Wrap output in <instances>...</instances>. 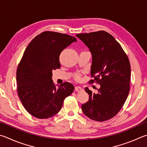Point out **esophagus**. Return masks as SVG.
Segmentation results:
<instances>
[{"mask_svg": "<svg viewBox=\"0 0 147 147\" xmlns=\"http://www.w3.org/2000/svg\"><path fill=\"white\" fill-rule=\"evenodd\" d=\"M75 90H76V91H77V92H81V91L83 90V89L81 87L78 86L75 87Z\"/></svg>", "mask_w": 147, "mask_h": 147, "instance_id": "obj_1", "label": "esophagus"}]
</instances>
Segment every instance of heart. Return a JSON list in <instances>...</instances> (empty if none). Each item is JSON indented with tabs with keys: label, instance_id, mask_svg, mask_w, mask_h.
<instances>
[{
	"label": "heart",
	"instance_id": "heart-1",
	"mask_svg": "<svg viewBox=\"0 0 147 147\" xmlns=\"http://www.w3.org/2000/svg\"><path fill=\"white\" fill-rule=\"evenodd\" d=\"M77 78H78V77H77Z\"/></svg>",
	"mask_w": 147,
	"mask_h": 147
}]
</instances>
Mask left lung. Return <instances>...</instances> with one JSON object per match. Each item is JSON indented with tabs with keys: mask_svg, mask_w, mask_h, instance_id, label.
I'll return each instance as SVG.
<instances>
[{
	"mask_svg": "<svg viewBox=\"0 0 147 147\" xmlns=\"http://www.w3.org/2000/svg\"><path fill=\"white\" fill-rule=\"evenodd\" d=\"M76 37L90 51V74L100 84L97 94L86 87L89 101L82 105V110L91 119L109 120L119 112L129 94V59L119 43L105 31L80 33Z\"/></svg>",
	"mask_w": 147,
	"mask_h": 147,
	"instance_id": "left-lung-1",
	"label": "left lung"
}]
</instances>
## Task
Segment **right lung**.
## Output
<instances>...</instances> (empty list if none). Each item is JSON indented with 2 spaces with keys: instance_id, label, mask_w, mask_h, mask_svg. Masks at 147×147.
Returning <instances> with one entry per match:
<instances>
[{
  "instance_id": "add662e5",
  "label": "right lung",
  "mask_w": 147,
  "mask_h": 147,
  "mask_svg": "<svg viewBox=\"0 0 147 147\" xmlns=\"http://www.w3.org/2000/svg\"><path fill=\"white\" fill-rule=\"evenodd\" d=\"M76 37L45 32L31 41L17 70V91L28 112L38 119H47L60 111L64 99L74 90L65 82L57 87L52 81L53 69L60 68L59 55Z\"/></svg>"
}]
</instances>
